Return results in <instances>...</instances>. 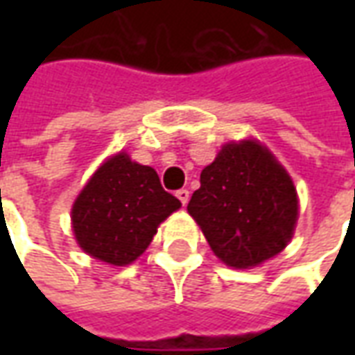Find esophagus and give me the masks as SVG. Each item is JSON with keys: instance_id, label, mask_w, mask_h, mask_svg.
Masks as SVG:
<instances>
[{"instance_id": "1", "label": "esophagus", "mask_w": 355, "mask_h": 355, "mask_svg": "<svg viewBox=\"0 0 355 355\" xmlns=\"http://www.w3.org/2000/svg\"><path fill=\"white\" fill-rule=\"evenodd\" d=\"M177 198L180 200V203H182V205H186V203H188V200H190V192H188L186 188H182V190H178L177 192Z\"/></svg>"}]
</instances>
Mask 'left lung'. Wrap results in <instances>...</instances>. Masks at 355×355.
Returning a JSON list of instances; mask_svg holds the SVG:
<instances>
[{
    "label": "left lung",
    "instance_id": "1",
    "mask_svg": "<svg viewBox=\"0 0 355 355\" xmlns=\"http://www.w3.org/2000/svg\"><path fill=\"white\" fill-rule=\"evenodd\" d=\"M200 182L188 213L224 264L259 266L287 247L298 218L297 188L261 142L224 144Z\"/></svg>",
    "mask_w": 355,
    "mask_h": 355
}]
</instances>
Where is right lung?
Returning a JSON list of instances; mask_svg holds the SVG:
<instances>
[{
  "instance_id": "right-lung-1",
  "label": "right lung",
  "mask_w": 355,
  "mask_h": 355,
  "mask_svg": "<svg viewBox=\"0 0 355 355\" xmlns=\"http://www.w3.org/2000/svg\"><path fill=\"white\" fill-rule=\"evenodd\" d=\"M180 201L163 190L152 167L119 152L102 163L72 205L78 245L93 259L114 266L137 261L157 226Z\"/></svg>"
}]
</instances>
